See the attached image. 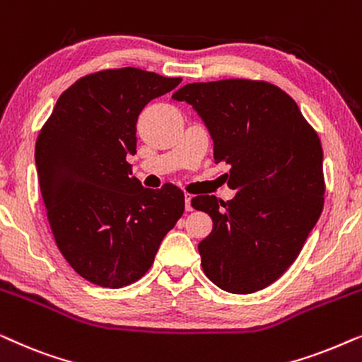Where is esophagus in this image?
I'll use <instances>...</instances> for the list:
<instances>
[{"instance_id": "1", "label": "esophagus", "mask_w": 362, "mask_h": 362, "mask_svg": "<svg viewBox=\"0 0 362 362\" xmlns=\"http://www.w3.org/2000/svg\"><path fill=\"white\" fill-rule=\"evenodd\" d=\"M185 206H186V211H187V212L194 209V207H192V196H191V194H186V196H185Z\"/></svg>"}]
</instances>
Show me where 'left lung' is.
Segmentation results:
<instances>
[{"instance_id":"left-lung-1","label":"left lung","mask_w":362,"mask_h":362,"mask_svg":"<svg viewBox=\"0 0 362 362\" xmlns=\"http://www.w3.org/2000/svg\"><path fill=\"white\" fill-rule=\"evenodd\" d=\"M201 117L214 161L230 166V201L196 196L212 219L199 242L207 279L235 295L259 291L285 274L323 211V150L288 93L269 82H194L173 93Z\"/></svg>"}]
</instances>
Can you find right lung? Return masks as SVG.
<instances>
[{"label":"right lung","instance_id":"add662e5","mask_svg":"<svg viewBox=\"0 0 362 362\" xmlns=\"http://www.w3.org/2000/svg\"><path fill=\"white\" fill-rule=\"evenodd\" d=\"M180 82L135 67L90 74L59 97L39 133L34 158L54 239L92 284L141 279L185 212L181 189L143 187L127 161L140 112Z\"/></svg>","mask_w":362,"mask_h":362}]
</instances>
